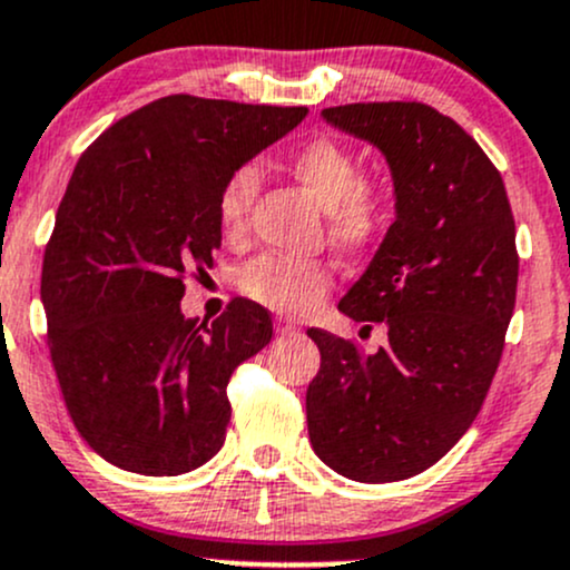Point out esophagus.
Masks as SVG:
<instances>
[{"instance_id":"obj_1","label":"esophagus","mask_w":570,"mask_h":570,"mask_svg":"<svg viewBox=\"0 0 570 570\" xmlns=\"http://www.w3.org/2000/svg\"><path fill=\"white\" fill-rule=\"evenodd\" d=\"M274 326H277V334L279 336H291V334H298V326L293 321H285V317H277V323H274Z\"/></svg>"}]
</instances>
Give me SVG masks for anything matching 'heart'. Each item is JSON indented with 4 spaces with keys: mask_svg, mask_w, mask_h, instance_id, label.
<instances>
[{
    "mask_svg": "<svg viewBox=\"0 0 570 570\" xmlns=\"http://www.w3.org/2000/svg\"><path fill=\"white\" fill-rule=\"evenodd\" d=\"M285 168L326 209V230L336 247L364 253L375 247L394 219V193L385 181L364 176L358 155L340 140L317 136L285 157ZM261 193V174L253 163L228 170L217 193V223L228 242L247 234L249 212ZM332 268L323 261L261 255L238 272L244 296L263 307L302 315L332 291Z\"/></svg>",
    "mask_w": 570,
    "mask_h": 570,
    "instance_id": "b5f03b06",
    "label": "heart"
}]
</instances>
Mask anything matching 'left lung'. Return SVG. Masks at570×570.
<instances>
[{"label": "left lung", "instance_id": "1", "mask_svg": "<svg viewBox=\"0 0 570 570\" xmlns=\"http://www.w3.org/2000/svg\"><path fill=\"white\" fill-rule=\"evenodd\" d=\"M323 119L391 165L396 219L340 309L389 342L307 328L321 370L307 389L315 454L366 483L424 473L487 400L517 304V225L500 170L454 119L424 102H351Z\"/></svg>", "mask_w": 570, "mask_h": 570}]
</instances>
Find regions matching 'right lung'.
<instances>
[{
  "label": "right lung",
  "instance_id": "obj_1",
  "mask_svg": "<svg viewBox=\"0 0 570 570\" xmlns=\"http://www.w3.org/2000/svg\"><path fill=\"white\" fill-rule=\"evenodd\" d=\"M304 116L168 95L114 121L72 170L40 298L67 413L116 468L181 475L223 449L228 381L268 345L272 315L236 296L198 326L179 302L223 238L214 204L228 170Z\"/></svg>",
  "mask_w": 570,
  "mask_h": 570
}]
</instances>
